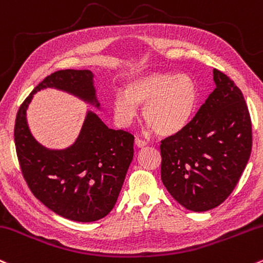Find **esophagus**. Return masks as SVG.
<instances>
[{"instance_id": "1", "label": "esophagus", "mask_w": 263, "mask_h": 263, "mask_svg": "<svg viewBox=\"0 0 263 263\" xmlns=\"http://www.w3.org/2000/svg\"><path fill=\"white\" fill-rule=\"evenodd\" d=\"M135 143H136V146L138 147V148H142V147L147 146V142H146V141L140 140V138H136V141H135Z\"/></svg>"}]
</instances>
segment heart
<instances>
[{"instance_id":"b5f03b06","label":"heart","mask_w":263,"mask_h":263,"mask_svg":"<svg viewBox=\"0 0 263 263\" xmlns=\"http://www.w3.org/2000/svg\"><path fill=\"white\" fill-rule=\"evenodd\" d=\"M200 92L189 74L174 72H145L129 77L125 91L117 92L111 102L115 122L127 128L136 120L138 106L143 118L156 134L172 136L191 122Z\"/></svg>"}]
</instances>
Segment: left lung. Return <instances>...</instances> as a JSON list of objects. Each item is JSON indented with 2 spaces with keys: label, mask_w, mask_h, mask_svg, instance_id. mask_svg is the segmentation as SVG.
Segmentation results:
<instances>
[{
  "label": "left lung",
  "mask_w": 263,
  "mask_h": 263,
  "mask_svg": "<svg viewBox=\"0 0 263 263\" xmlns=\"http://www.w3.org/2000/svg\"><path fill=\"white\" fill-rule=\"evenodd\" d=\"M216 88L181 132L161 142V180L190 211L203 212L226 200L237 184L252 147V126L241 89L213 70Z\"/></svg>",
  "instance_id": "1"
}]
</instances>
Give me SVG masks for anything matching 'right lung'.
Returning <instances> with one entry per match:
<instances>
[{
  "label": "right lung",
  "instance_id": "1",
  "mask_svg": "<svg viewBox=\"0 0 263 263\" xmlns=\"http://www.w3.org/2000/svg\"><path fill=\"white\" fill-rule=\"evenodd\" d=\"M56 88L100 108L89 70H61L37 85L24 101L14 123V145L22 175L34 197L62 217L93 222L107 216L122 189L134 158L135 137L108 128L87 111L79 137L65 149H50L37 142L27 123L33 95Z\"/></svg>",
  "mask_w": 263,
  "mask_h": 263
}]
</instances>
